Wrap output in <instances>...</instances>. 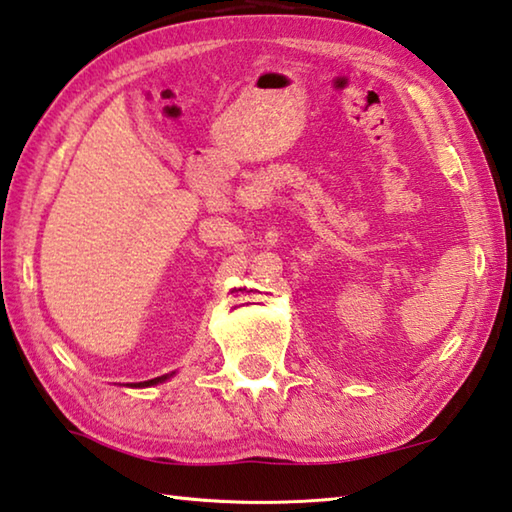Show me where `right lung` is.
Here are the masks:
<instances>
[{
	"label": "right lung",
	"mask_w": 512,
	"mask_h": 512,
	"mask_svg": "<svg viewBox=\"0 0 512 512\" xmlns=\"http://www.w3.org/2000/svg\"><path fill=\"white\" fill-rule=\"evenodd\" d=\"M167 376H159V378H152V380H145V383H136L134 387H150V385H156V383H163Z\"/></svg>",
	"instance_id": "1"
}]
</instances>
